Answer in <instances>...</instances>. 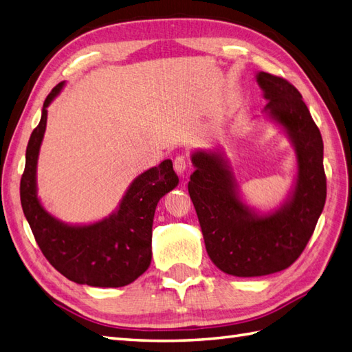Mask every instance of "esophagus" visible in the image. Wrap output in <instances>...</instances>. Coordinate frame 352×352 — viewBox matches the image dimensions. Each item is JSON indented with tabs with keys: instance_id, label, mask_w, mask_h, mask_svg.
Segmentation results:
<instances>
[{
	"instance_id": "34e87169",
	"label": "esophagus",
	"mask_w": 352,
	"mask_h": 352,
	"mask_svg": "<svg viewBox=\"0 0 352 352\" xmlns=\"http://www.w3.org/2000/svg\"><path fill=\"white\" fill-rule=\"evenodd\" d=\"M187 166H189V162H187L186 156H183V154H178V156H175L174 159V169L177 174H184L187 170Z\"/></svg>"
}]
</instances>
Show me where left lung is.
<instances>
[{"label": "left lung", "instance_id": "8db88e82", "mask_svg": "<svg viewBox=\"0 0 352 352\" xmlns=\"http://www.w3.org/2000/svg\"><path fill=\"white\" fill-rule=\"evenodd\" d=\"M256 80L267 99L265 112L296 144L298 177L291 201L270 216L252 214L236 196L223 160L213 153L193 154L196 169L189 182L208 256L223 273L236 277L272 274L296 263L315 231L327 196L321 132L300 91L272 73L261 72Z\"/></svg>", "mask_w": 352, "mask_h": 352}]
</instances>
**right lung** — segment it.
Returning <instances> with one entry per match:
<instances>
[{
    "label": "right lung",
    "instance_id": "right-lung-1",
    "mask_svg": "<svg viewBox=\"0 0 352 352\" xmlns=\"http://www.w3.org/2000/svg\"><path fill=\"white\" fill-rule=\"evenodd\" d=\"M61 88L58 84L47 94L42 118L27 145L21 178L23 214L45 258L69 280L89 287H124L151 263L154 211L162 196L178 184V177L173 162H162L135 179L116 213L94 225L69 226L47 214L37 199L36 165L46 129V108Z\"/></svg>",
    "mask_w": 352,
    "mask_h": 352
}]
</instances>
